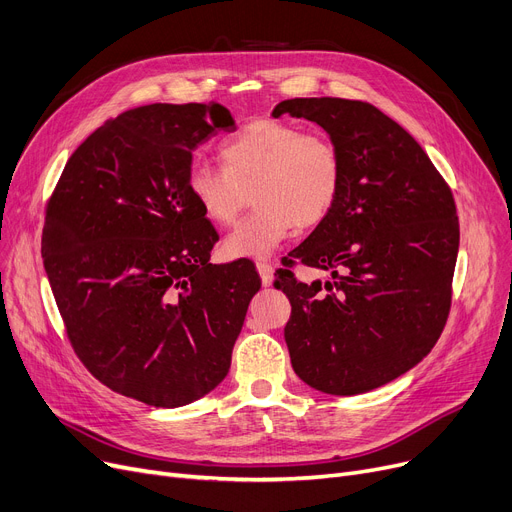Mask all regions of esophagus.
I'll return each mask as SVG.
<instances>
[{
  "instance_id": "obj_1",
  "label": "esophagus",
  "mask_w": 512,
  "mask_h": 512,
  "mask_svg": "<svg viewBox=\"0 0 512 512\" xmlns=\"http://www.w3.org/2000/svg\"><path fill=\"white\" fill-rule=\"evenodd\" d=\"M257 272H259V276H261V284L267 288V286H272V282H274V267H272V263H267V261H257Z\"/></svg>"
}]
</instances>
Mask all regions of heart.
I'll return each mask as SVG.
<instances>
[{
  "mask_svg": "<svg viewBox=\"0 0 512 512\" xmlns=\"http://www.w3.org/2000/svg\"><path fill=\"white\" fill-rule=\"evenodd\" d=\"M224 168L195 164L188 193L205 218L230 226L253 193L257 209L226 238L230 259H265L299 228H313L332 213L342 188V159L326 134L257 118L220 147Z\"/></svg>",
  "mask_w": 512,
  "mask_h": 512,
  "instance_id": "heart-1",
  "label": "heart"
}]
</instances>
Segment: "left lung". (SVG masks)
<instances>
[{"instance_id": "obj_1", "label": "left lung", "mask_w": 512, "mask_h": 512, "mask_svg": "<svg viewBox=\"0 0 512 512\" xmlns=\"http://www.w3.org/2000/svg\"><path fill=\"white\" fill-rule=\"evenodd\" d=\"M328 132L342 159L340 197L290 261L326 272L299 282L278 270L292 313L284 328L299 378L332 396L380 388L438 342L459 255L450 188L411 134L363 101L286 99L272 116Z\"/></svg>"}]
</instances>
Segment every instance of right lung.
Returning <instances> with one entry per match:
<instances>
[{
    "label": "right lung",
    "mask_w": 512,
    "mask_h": 512,
    "mask_svg": "<svg viewBox=\"0 0 512 512\" xmlns=\"http://www.w3.org/2000/svg\"><path fill=\"white\" fill-rule=\"evenodd\" d=\"M220 130H236L220 103L128 110L72 153L47 205L43 265L78 359L151 407L222 384L261 288L251 261L209 263L218 232L188 193Z\"/></svg>",
    "instance_id": "obj_1"
}]
</instances>
